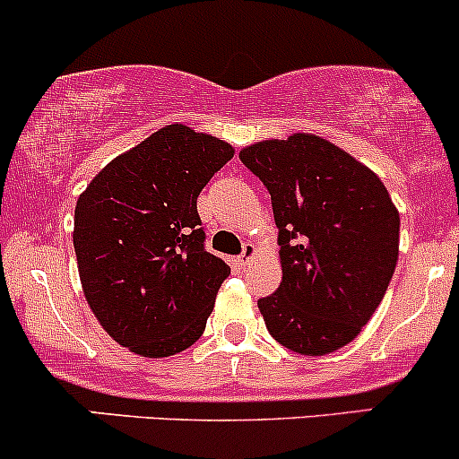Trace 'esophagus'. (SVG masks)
Wrapping results in <instances>:
<instances>
[{"label":"esophagus","mask_w":459,"mask_h":459,"mask_svg":"<svg viewBox=\"0 0 459 459\" xmlns=\"http://www.w3.org/2000/svg\"><path fill=\"white\" fill-rule=\"evenodd\" d=\"M255 256H256V246L248 241V244H244V250H241V255L238 256V265L244 268V265H248Z\"/></svg>","instance_id":"obj_1"}]
</instances>
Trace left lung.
Segmentation results:
<instances>
[{"label":"left lung","mask_w":459,"mask_h":459,"mask_svg":"<svg viewBox=\"0 0 459 459\" xmlns=\"http://www.w3.org/2000/svg\"><path fill=\"white\" fill-rule=\"evenodd\" d=\"M270 191L283 279L256 300L270 335L326 355L359 335L399 259V211L379 176L318 134L296 133L239 152Z\"/></svg>","instance_id":"obj_1"}]
</instances>
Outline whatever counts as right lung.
I'll return each instance as SVG.
<instances>
[{
    "label": "right lung",
    "instance_id": "obj_1",
    "mask_svg": "<svg viewBox=\"0 0 459 459\" xmlns=\"http://www.w3.org/2000/svg\"><path fill=\"white\" fill-rule=\"evenodd\" d=\"M235 150L172 124L113 159L78 198L74 248L91 311L141 357L203 335L230 268L204 250L198 195Z\"/></svg>",
    "mask_w": 459,
    "mask_h": 459
}]
</instances>
